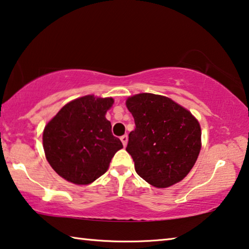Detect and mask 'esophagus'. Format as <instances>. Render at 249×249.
Returning <instances> with one entry per match:
<instances>
[{"label": "esophagus", "instance_id": "obj_1", "mask_svg": "<svg viewBox=\"0 0 249 249\" xmlns=\"http://www.w3.org/2000/svg\"><path fill=\"white\" fill-rule=\"evenodd\" d=\"M120 140H121V142H122V144H124V147H125V146H127V143H128V136H127V135L122 136V137L120 138Z\"/></svg>", "mask_w": 249, "mask_h": 249}]
</instances>
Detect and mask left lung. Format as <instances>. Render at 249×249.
Segmentation results:
<instances>
[{
  "label": "left lung",
  "instance_id": "1",
  "mask_svg": "<svg viewBox=\"0 0 249 249\" xmlns=\"http://www.w3.org/2000/svg\"><path fill=\"white\" fill-rule=\"evenodd\" d=\"M135 119L125 150L136 173L151 186L167 188L189 174L201 148L199 122L171 99L139 93L125 101Z\"/></svg>",
  "mask_w": 249,
  "mask_h": 249
}]
</instances>
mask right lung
Here are the masks:
<instances>
[{"mask_svg": "<svg viewBox=\"0 0 249 249\" xmlns=\"http://www.w3.org/2000/svg\"><path fill=\"white\" fill-rule=\"evenodd\" d=\"M112 98L85 95L67 103L45 125L43 149L53 170L75 185H89L108 170L122 142L106 113Z\"/></svg>", "mask_w": 249, "mask_h": 249, "instance_id": "add662e5", "label": "right lung"}]
</instances>
